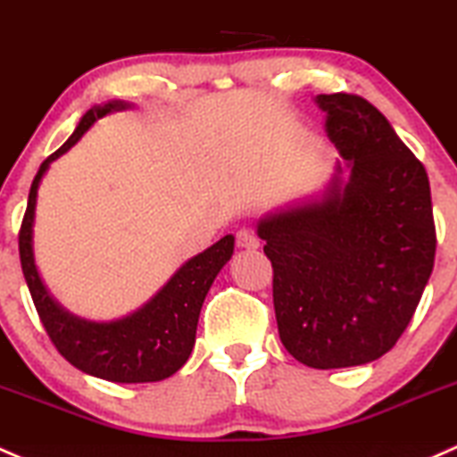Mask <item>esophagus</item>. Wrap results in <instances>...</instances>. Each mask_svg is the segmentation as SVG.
Segmentation results:
<instances>
[{"label":"esophagus","mask_w":457,"mask_h":457,"mask_svg":"<svg viewBox=\"0 0 457 457\" xmlns=\"http://www.w3.org/2000/svg\"><path fill=\"white\" fill-rule=\"evenodd\" d=\"M237 245L241 249H258L261 247V241H258L256 237H253L252 232H249V229H238V234H237Z\"/></svg>","instance_id":"34e87169"}]
</instances>
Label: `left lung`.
Returning a JSON list of instances; mask_svg holds the SVG:
<instances>
[{
    "label": "left lung",
    "mask_w": 457,
    "mask_h": 457,
    "mask_svg": "<svg viewBox=\"0 0 457 457\" xmlns=\"http://www.w3.org/2000/svg\"><path fill=\"white\" fill-rule=\"evenodd\" d=\"M337 162L317 199L258 220L273 267L282 344L317 370L363 366L394 348L434 269L425 166L354 94H320Z\"/></svg>",
    "instance_id": "8db88e82"
}]
</instances>
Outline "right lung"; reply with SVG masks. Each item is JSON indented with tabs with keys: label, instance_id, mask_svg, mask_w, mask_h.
I'll return each mask as SVG.
<instances>
[{
	"label": "right lung",
	"instance_id": "right-lung-1",
	"mask_svg": "<svg viewBox=\"0 0 457 457\" xmlns=\"http://www.w3.org/2000/svg\"><path fill=\"white\" fill-rule=\"evenodd\" d=\"M129 107L131 104L124 100H109L91 107L80 118L70 140L43 162L28 195V208L19 232V258L43 328L71 366L104 381L153 383L172 377L188 361L205 295L234 253L232 234L184 262L142 309L113 321H89L65 311L43 285L32 249L37 190L47 168L70 151L96 120Z\"/></svg>",
	"mask_w": 457,
	"mask_h": 457
}]
</instances>
